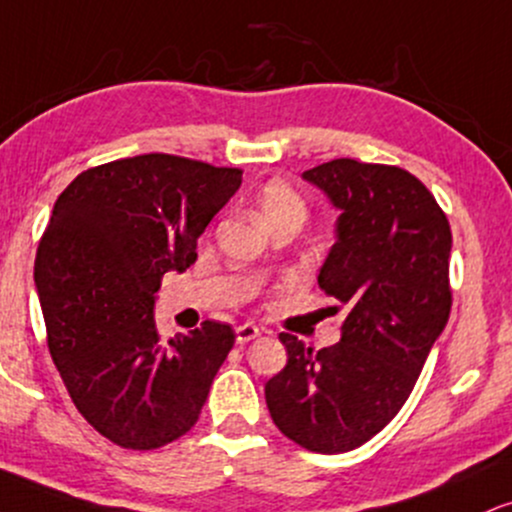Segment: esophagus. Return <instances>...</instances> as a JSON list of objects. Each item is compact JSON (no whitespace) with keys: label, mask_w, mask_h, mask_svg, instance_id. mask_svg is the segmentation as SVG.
Here are the masks:
<instances>
[{"label":"esophagus","mask_w":512,"mask_h":512,"mask_svg":"<svg viewBox=\"0 0 512 512\" xmlns=\"http://www.w3.org/2000/svg\"><path fill=\"white\" fill-rule=\"evenodd\" d=\"M262 334V329L260 326H255V324H240V326H236V341L240 343V346H243V343H250V341H255L257 336Z\"/></svg>","instance_id":"1"}]
</instances>
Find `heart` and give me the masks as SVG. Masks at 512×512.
Wrapping results in <instances>:
<instances>
[{
	"mask_svg": "<svg viewBox=\"0 0 512 512\" xmlns=\"http://www.w3.org/2000/svg\"><path fill=\"white\" fill-rule=\"evenodd\" d=\"M257 202H260V212L264 221L286 217V214H300V217H305L303 200H300V197L281 181L267 183V186L262 188L260 200Z\"/></svg>",
	"mask_w": 512,
	"mask_h": 512,
	"instance_id": "1",
	"label": "heart"
}]
</instances>
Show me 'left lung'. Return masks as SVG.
<instances>
[{
	"label": "left lung",
	"mask_w": 512,
	"mask_h": 512,
	"mask_svg": "<svg viewBox=\"0 0 512 512\" xmlns=\"http://www.w3.org/2000/svg\"><path fill=\"white\" fill-rule=\"evenodd\" d=\"M303 178L338 209L317 283L346 319L341 341L322 350L281 334L288 362L264 398L288 439L331 455L379 434L412 393L451 315L453 238L434 195L398 166L343 157Z\"/></svg>",
	"instance_id": "8db88e82"
}]
</instances>
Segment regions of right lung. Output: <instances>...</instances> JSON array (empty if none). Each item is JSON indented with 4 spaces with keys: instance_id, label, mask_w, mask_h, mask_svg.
<instances>
[{
    "instance_id": "right-lung-1",
    "label": "right lung",
    "mask_w": 512,
    "mask_h": 512,
    "mask_svg": "<svg viewBox=\"0 0 512 512\" xmlns=\"http://www.w3.org/2000/svg\"><path fill=\"white\" fill-rule=\"evenodd\" d=\"M240 181V169L155 152L83 171L54 202L35 257L49 353L80 415L116 446L152 451L186 434L233 348L231 326L209 319L164 341L155 300Z\"/></svg>"
}]
</instances>
